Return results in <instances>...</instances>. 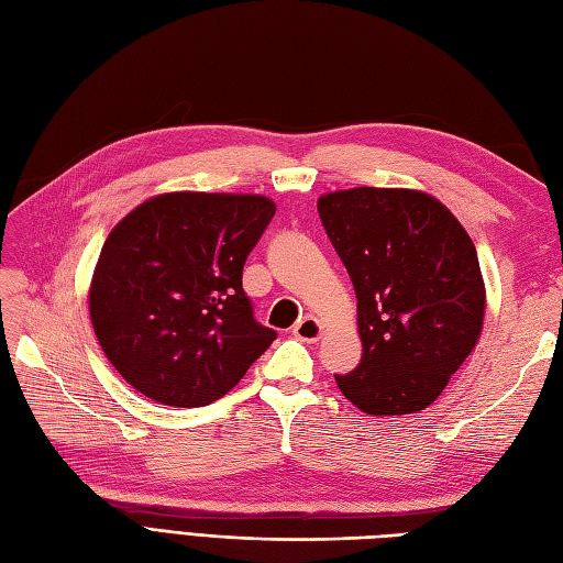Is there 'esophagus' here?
<instances>
[{
    "mask_svg": "<svg viewBox=\"0 0 563 563\" xmlns=\"http://www.w3.org/2000/svg\"><path fill=\"white\" fill-rule=\"evenodd\" d=\"M294 335L298 340H305V343H314L321 335V323L314 317H305L294 327Z\"/></svg>",
    "mask_w": 563,
    "mask_h": 563,
    "instance_id": "obj_1",
    "label": "esophagus"
}]
</instances>
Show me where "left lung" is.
<instances>
[{
    "label": "left lung",
    "instance_id": "left-lung-1",
    "mask_svg": "<svg viewBox=\"0 0 563 563\" xmlns=\"http://www.w3.org/2000/svg\"><path fill=\"white\" fill-rule=\"evenodd\" d=\"M356 294L362 360L340 391L364 413L428 408L463 366L484 323L476 249L434 197L354 187L317 201Z\"/></svg>",
    "mask_w": 563,
    "mask_h": 563
}]
</instances>
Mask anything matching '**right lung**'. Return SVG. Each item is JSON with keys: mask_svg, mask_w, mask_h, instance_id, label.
<instances>
[{"mask_svg": "<svg viewBox=\"0 0 563 563\" xmlns=\"http://www.w3.org/2000/svg\"><path fill=\"white\" fill-rule=\"evenodd\" d=\"M275 216L258 195L147 199L103 244L91 323L110 364L152 401L207 406L277 338L255 321L242 269Z\"/></svg>", "mask_w": 563, "mask_h": 563, "instance_id": "right-lung-1", "label": "right lung"}]
</instances>
